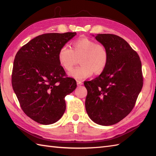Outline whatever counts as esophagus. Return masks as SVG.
Listing matches in <instances>:
<instances>
[{"mask_svg":"<svg viewBox=\"0 0 156 156\" xmlns=\"http://www.w3.org/2000/svg\"><path fill=\"white\" fill-rule=\"evenodd\" d=\"M76 82H77V84H78V85H82V84H83V83H82V82L81 81H80V80H77Z\"/></svg>","mask_w":156,"mask_h":156,"instance_id":"obj_1","label":"esophagus"}]
</instances>
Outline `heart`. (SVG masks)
<instances>
[{"mask_svg": "<svg viewBox=\"0 0 156 156\" xmlns=\"http://www.w3.org/2000/svg\"><path fill=\"white\" fill-rule=\"evenodd\" d=\"M59 64L66 70H71L78 62L81 66L73 69L69 75L78 80H83L93 74H100L107 67L109 59L107 48L102 44L88 38H80L73 44L72 49L64 45L58 54Z\"/></svg>", "mask_w": 156, "mask_h": 156, "instance_id": "b5f03b06", "label": "heart"}]
</instances>
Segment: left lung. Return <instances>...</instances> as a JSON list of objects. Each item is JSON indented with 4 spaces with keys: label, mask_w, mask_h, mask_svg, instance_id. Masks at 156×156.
<instances>
[{
    "label": "left lung",
    "mask_w": 156,
    "mask_h": 156,
    "mask_svg": "<svg viewBox=\"0 0 156 156\" xmlns=\"http://www.w3.org/2000/svg\"><path fill=\"white\" fill-rule=\"evenodd\" d=\"M96 39L107 48L109 59L98 77L85 81L86 111L92 121L112 125L123 119L135 107L144 84L137 53L122 37L98 34Z\"/></svg>",
    "instance_id": "left-lung-1"
}]
</instances>
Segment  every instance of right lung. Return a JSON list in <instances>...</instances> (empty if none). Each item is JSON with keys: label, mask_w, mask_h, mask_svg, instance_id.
Listing matches in <instances>:
<instances>
[{"label": "right lung", "mask_w": 156, "mask_h": 156, "mask_svg": "<svg viewBox=\"0 0 156 156\" xmlns=\"http://www.w3.org/2000/svg\"><path fill=\"white\" fill-rule=\"evenodd\" d=\"M75 32L37 36L16 53L11 82L23 112L42 125L58 121L66 111L65 97L76 88L59 64L58 54Z\"/></svg>", "instance_id": "right-lung-1"}]
</instances>
